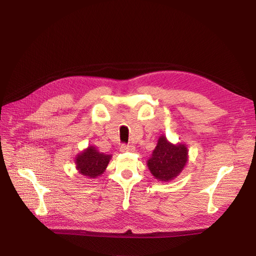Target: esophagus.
Here are the masks:
<instances>
[{
	"instance_id": "34e87169",
	"label": "esophagus",
	"mask_w": 256,
	"mask_h": 256,
	"mask_svg": "<svg viewBox=\"0 0 256 256\" xmlns=\"http://www.w3.org/2000/svg\"><path fill=\"white\" fill-rule=\"evenodd\" d=\"M120 152H134V145H129V144H122L120 146Z\"/></svg>"
}]
</instances>
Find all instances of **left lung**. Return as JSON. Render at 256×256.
I'll return each instance as SVG.
<instances>
[{
  "mask_svg": "<svg viewBox=\"0 0 256 256\" xmlns=\"http://www.w3.org/2000/svg\"><path fill=\"white\" fill-rule=\"evenodd\" d=\"M187 162V145L182 143L173 144L164 134H161L146 164L158 182H166L180 175Z\"/></svg>",
  "mask_w": 256,
  "mask_h": 256,
  "instance_id": "1",
  "label": "left lung"
}]
</instances>
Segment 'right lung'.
I'll return each mask as SVG.
<instances>
[{
	"instance_id": "add662e5",
	"label": "right lung",
	"mask_w": 256,
	"mask_h": 256,
	"mask_svg": "<svg viewBox=\"0 0 256 256\" xmlns=\"http://www.w3.org/2000/svg\"><path fill=\"white\" fill-rule=\"evenodd\" d=\"M111 158V154L100 152L95 146L90 145L76 156V168L84 178L96 180L104 174Z\"/></svg>"
}]
</instances>
